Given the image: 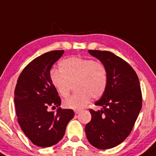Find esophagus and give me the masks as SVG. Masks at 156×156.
Instances as JSON below:
<instances>
[{"label": "esophagus", "mask_w": 156, "mask_h": 156, "mask_svg": "<svg viewBox=\"0 0 156 156\" xmlns=\"http://www.w3.org/2000/svg\"><path fill=\"white\" fill-rule=\"evenodd\" d=\"M74 112H75V114H78L81 112V110L80 109H75V110H74Z\"/></svg>", "instance_id": "obj_1"}]
</instances>
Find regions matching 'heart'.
<instances>
[{
  "label": "heart",
  "instance_id": "heart-1",
  "mask_svg": "<svg viewBox=\"0 0 156 156\" xmlns=\"http://www.w3.org/2000/svg\"><path fill=\"white\" fill-rule=\"evenodd\" d=\"M51 84L58 93L67 98L75 87V93L63 101L64 107L81 109L91 98L98 99L105 94L108 75L104 64L80 57H70L59 63L58 70L51 71Z\"/></svg>",
  "mask_w": 156,
  "mask_h": 156
}]
</instances>
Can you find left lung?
Masks as SVG:
<instances>
[{
  "instance_id": "1",
  "label": "left lung",
  "mask_w": 156,
  "mask_h": 156,
  "mask_svg": "<svg viewBox=\"0 0 156 156\" xmlns=\"http://www.w3.org/2000/svg\"><path fill=\"white\" fill-rule=\"evenodd\" d=\"M106 67L108 83L105 94L89 109L91 119L85 126L88 142L98 149L117 146L129 136L142 104L138 75L132 67L120 57L108 51L89 50Z\"/></svg>"
}]
</instances>
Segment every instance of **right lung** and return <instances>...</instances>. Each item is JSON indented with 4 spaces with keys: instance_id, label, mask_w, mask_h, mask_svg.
Masks as SVG:
<instances>
[{
    "instance_id": "right-lung-1",
    "label": "right lung",
    "mask_w": 156,
    "mask_h": 156,
    "mask_svg": "<svg viewBox=\"0 0 156 156\" xmlns=\"http://www.w3.org/2000/svg\"><path fill=\"white\" fill-rule=\"evenodd\" d=\"M64 50L51 51L34 58L19 76L14 90L17 121L26 136L34 145L50 147L63 138L68 123L73 119L72 109H58L61 98L51 84L50 71L62 56Z\"/></svg>"
}]
</instances>
